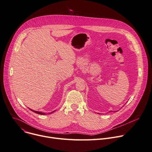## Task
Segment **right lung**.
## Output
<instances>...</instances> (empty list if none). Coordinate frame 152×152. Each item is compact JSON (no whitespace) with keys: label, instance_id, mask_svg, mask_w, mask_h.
<instances>
[{"label":"right lung","instance_id":"1","mask_svg":"<svg viewBox=\"0 0 152 152\" xmlns=\"http://www.w3.org/2000/svg\"><path fill=\"white\" fill-rule=\"evenodd\" d=\"M30 110H31L32 112H34V113H37V114H39V115H45V113H42V112H37V111H35V110H31V109H30V108H29ZM54 111H53V112H54ZM53 112H51V113H53Z\"/></svg>","mask_w":152,"mask_h":152}]
</instances>
